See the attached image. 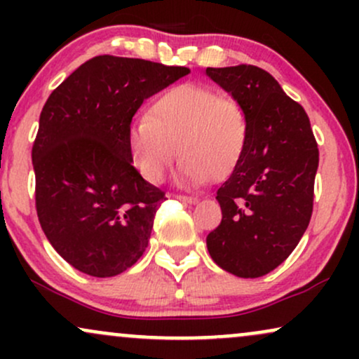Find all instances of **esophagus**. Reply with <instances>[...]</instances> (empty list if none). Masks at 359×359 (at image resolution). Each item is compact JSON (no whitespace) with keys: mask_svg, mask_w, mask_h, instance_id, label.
<instances>
[{"mask_svg":"<svg viewBox=\"0 0 359 359\" xmlns=\"http://www.w3.org/2000/svg\"><path fill=\"white\" fill-rule=\"evenodd\" d=\"M175 197L179 201H182V203H189V204L199 203V199H197V197H194V196H184V194H177Z\"/></svg>","mask_w":359,"mask_h":359,"instance_id":"1","label":"esophagus"}]
</instances>
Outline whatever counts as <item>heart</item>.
I'll list each match as a JSON object with an SVG mask.
<instances>
[{"label": "heart", "instance_id": "heart-1", "mask_svg": "<svg viewBox=\"0 0 359 359\" xmlns=\"http://www.w3.org/2000/svg\"><path fill=\"white\" fill-rule=\"evenodd\" d=\"M248 143V118L233 97L199 84H180L160 94L147 116L126 131L131 163L148 182L156 184L182 155L180 180L204 184L221 180L240 165Z\"/></svg>", "mask_w": 359, "mask_h": 359}]
</instances>
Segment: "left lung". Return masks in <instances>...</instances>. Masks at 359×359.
<instances>
[{
  "instance_id": "obj_1",
  "label": "left lung",
  "mask_w": 359,
  "mask_h": 359,
  "mask_svg": "<svg viewBox=\"0 0 359 359\" xmlns=\"http://www.w3.org/2000/svg\"><path fill=\"white\" fill-rule=\"evenodd\" d=\"M248 118L240 165L217 189L222 219L208 234L209 255L241 278L270 273L299 245L314 205L319 148L307 113L257 65L205 69Z\"/></svg>"
}]
</instances>
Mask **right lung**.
<instances>
[{"mask_svg": "<svg viewBox=\"0 0 359 359\" xmlns=\"http://www.w3.org/2000/svg\"><path fill=\"white\" fill-rule=\"evenodd\" d=\"M187 67L97 55L45 102L32 162L40 226L57 253L90 277H114L148 246L165 192L131 165L126 131L147 97Z\"/></svg>", "mask_w": 359, "mask_h": 359, "instance_id": "obj_1", "label": "right lung"}]
</instances>
